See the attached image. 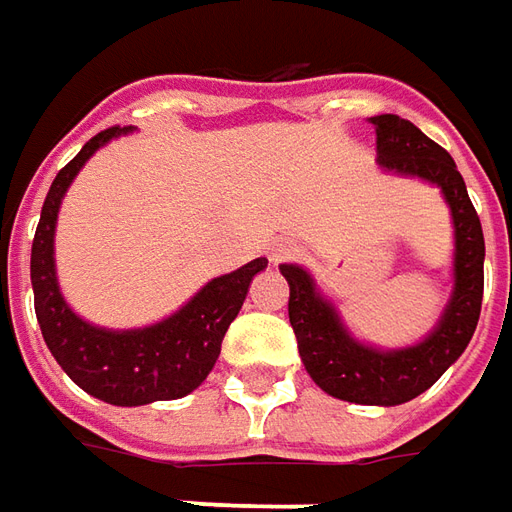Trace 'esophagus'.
I'll list each match as a JSON object with an SVG mask.
<instances>
[{
	"label": "esophagus",
	"instance_id": "34e87169",
	"mask_svg": "<svg viewBox=\"0 0 512 512\" xmlns=\"http://www.w3.org/2000/svg\"><path fill=\"white\" fill-rule=\"evenodd\" d=\"M291 255V246L288 243H277V246H271V263H280L285 257Z\"/></svg>",
	"mask_w": 512,
	"mask_h": 512
}]
</instances>
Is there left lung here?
Returning a JSON list of instances; mask_svg holds the SVG:
<instances>
[{
	"instance_id": "8db88e82",
	"label": "left lung",
	"mask_w": 512,
	"mask_h": 512,
	"mask_svg": "<svg viewBox=\"0 0 512 512\" xmlns=\"http://www.w3.org/2000/svg\"><path fill=\"white\" fill-rule=\"evenodd\" d=\"M378 165L401 176L437 184L454 218V291L437 328L423 342L378 350L350 336L333 302L325 300L302 266L283 263L288 280V319L302 364L316 387L339 401L398 406L417 398L465 353L474 336L485 288V238L465 182L446 148L398 114L370 117Z\"/></svg>"
}]
</instances>
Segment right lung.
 <instances>
[{"instance_id":"right-lung-1","label":"right lung","mask_w":512,"mask_h":512,"mask_svg":"<svg viewBox=\"0 0 512 512\" xmlns=\"http://www.w3.org/2000/svg\"><path fill=\"white\" fill-rule=\"evenodd\" d=\"M134 131L131 125H111L81 148L55 176L41 207L30 280L36 297V316L41 336L50 353L83 392L114 406H145L154 401H176L190 395L210 375L218 361L224 333L241 311L249 283L257 271L269 266L257 257L232 274L215 277L168 319L134 330H109L89 325L61 297L55 277V221L66 187L78 176L97 148L109 139Z\"/></svg>"}]
</instances>
